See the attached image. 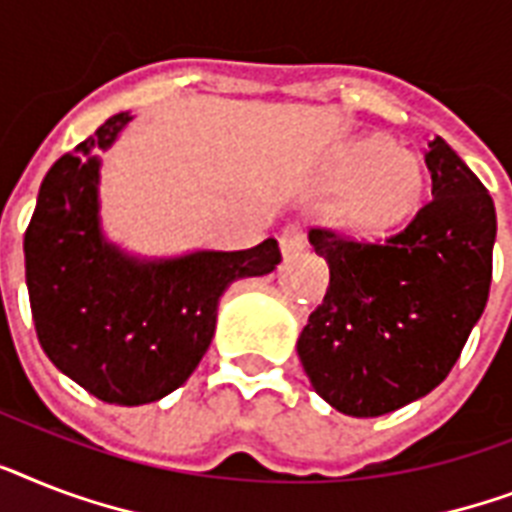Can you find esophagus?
Masks as SVG:
<instances>
[{
    "label": "esophagus",
    "instance_id": "34e87169",
    "mask_svg": "<svg viewBox=\"0 0 512 512\" xmlns=\"http://www.w3.org/2000/svg\"><path fill=\"white\" fill-rule=\"evenodd\" d=\"M278 247H281V255L294 257L305 249V234L299 226H286L281 234H278Z\"/></svg>",
    "mask_w": 512,
    "mask_h": 512
}]
</instances>
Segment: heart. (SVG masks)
Segmentation results:
<instances>
[{
  "mask_svg": "<svg viewBox=\"0 0 512 512\" xmlns=\"http://www.w3.org/2000/svg\"><path fill=\"white\" fill-rule=\"evenodd\" d=\"M323 191L331 202V226L352 242L378 244L405 231L426 205L429 170L421 155L392 136L350 141L328 162Z\"/></svg>",
  "mask_w": 512,
  "mask_h": 512,
  "instance_id": "heart-1",
  "label": "heart"
}]
</instances>
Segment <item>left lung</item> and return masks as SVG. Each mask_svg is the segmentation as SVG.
<instances>
[{
	"label": "left lung",
	"mask_w": 512,
	"mask_h": 512,
	"mask_svg": "<svg viewBox=\"0 0 512 512\" xmlns=\"http://www.w3.org/2000/svg\"><path fill=\"white\" fill-rule=\"evenodd\" d=\"M426 165L434 199L384 244L310 231L331 278L297 355L315 392L352 418L400 410L442 384L489 299L492 197L442 136Z\"/></svg>",
	"instance_id": "8db88e82"
}]
</instances>
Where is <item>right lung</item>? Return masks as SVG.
I'll return each mask as SVG.
<instances>
[{"label":"right lung","mask_w":512,"mask_h":512,"mask_svg":"<svg viewBox=\"0 0 512 512\" xmlns=\"http://www.w3.org/2000/svg\"><path fill=\"white\" fill-rule=\"evenodd\" d=\"M131 115L118 112L54 162L26 231V284L41 350L110 405H147L184 384L215 334L228 286L281 263L276 239L252 249L136 257L99 218V149Z\"/></svg>","instance_id":"add662e5"}]
</instances>
